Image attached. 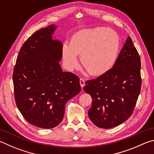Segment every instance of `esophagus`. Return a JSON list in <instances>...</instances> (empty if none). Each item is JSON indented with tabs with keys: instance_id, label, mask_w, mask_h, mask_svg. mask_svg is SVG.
Here are the masks:
<instances>
[{
	"instance_id": "obj_1",
	"label": "esophagus",
	"mask_w": 154,
	"mask_h": 154,
	"mask_svg": "<svg viewBox=\"0 0 154 154\" xmlns=\"http://www.w3.org/2000/svg\"><path fill=\"white\" fill-rule=\"evenodd\" d=\"M80 86H81L82 88L84 87L85 85V79H82V78H81V79H80Z\"/></svg>"
}]
</instances>
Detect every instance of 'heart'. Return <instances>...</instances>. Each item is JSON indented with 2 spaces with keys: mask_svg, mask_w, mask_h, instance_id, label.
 Wrapping results in <instances>:
<instances>
[{
  "mask_svg": "<svg viewBox=\"0 0 154 154\" xmlns=\"http://www.w3.org/2000/svg\"><path fill=\"white\" fill-rule=\"evenodd\" d=\"M119 44V36L114 29H86L74 35L69 44L63 45L64 64L68 69H73L78 65L77 55H80L82 65L90 74H103L114 62Z\"/></svg>",
  "mask_w": 154,
  "mask_h": 154,
  "instance_id": "1",
  "label": "heart"
}]
</instances>
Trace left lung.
Listing matches in <instances>:
<instances>
[{"instance_id":"left-lung-1","label":"left lung","mask_w":154,"mask_h":154,"mask_svg":"<svg viewBox=\"0 0 154 154\" xmlns=\"http://www.w3.org/2000/svg\"><path fill=\"white\" fill-rule=\"evenodd\" d=\"M85 84L84 90L93 99L88 114L94 125L110 128L130 118L141 87V59L131 37L112 68Z\"/></svg>"}]
</instances>
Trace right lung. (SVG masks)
Wrapping results in <instances>:
<instances>
[{
    "instance_id": "1",
    "label": "right lung",
    "mask_w": 154,
    "mask_h": 154,
    "mask_svg": "<svg viewBox=\"0 0 154 154\" xmlns=\"http://www.w3.org/2000/svg\"><path fill=\"white\" fill-rule=\"evenodd\" d=\"M51 25L35 32L23 43L13 69L15 100L23 118L31 125L52 128L61 122L65 105L81 91L80 79L63 72L59 63L62 45L52 35Z\"/></svg>"
}]
</instances>
